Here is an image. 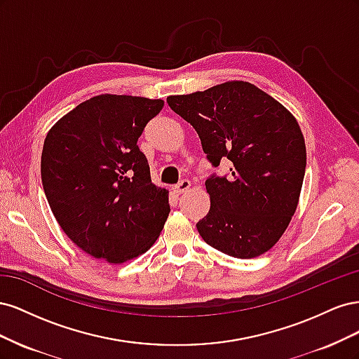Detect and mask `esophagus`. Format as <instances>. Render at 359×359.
<instances>
[{"label": "esophagus", "mask_w": 359, "mask_h": 359, "mask_svg": "<svg viewBox=\"0 0 359 359\" xmlns=\"http://www.w3.org/2000/svg\"><path fill=\"white\" fill-rule=\"evenodd\" d=\"M189 189H190V181H189V180H181L173 190H175V193L181 194V193H184V191H187Z\"/></svg>", "instance_id": "esophagus-1"}]
</instances>
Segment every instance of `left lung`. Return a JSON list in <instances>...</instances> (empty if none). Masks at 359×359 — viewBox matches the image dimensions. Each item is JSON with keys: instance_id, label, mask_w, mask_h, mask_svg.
<instances>
[{"instance_id": "left-lung-1", "label": "left lung", "mask_w": 359, "mask_h": 359, "mask_svg": "<svg viewBox=\"0 0 359 359\" xmlns=\"http://www.w3.org/2000/svg\"><path fill=\"white\" fill-rule=\"evenodd\" d=\"M170 109L196 130L214 168L205 181L211 208L196 227L203 241L238 259L264 255L283 235L298 206L306 142L283 104L244 81L168 97Z\"/></svg>"}]
</instances>
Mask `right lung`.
I'll use <instances>...</instances> for the list:
<instances>
[{
    "instance_id": "add662e5",
    "label": "right lung",
    "mask_w": 359,
    "mask_h": 359,
    "mask_svg": "<svg viewBox=\"0 0 359 359\" xmlns=\"http://www.w3.org/2000/svg\"><path fill=\"white\" fill-rule=\"evenodd\" d=\"M163 100L102 94L53 126L41 153V182L70 240L97 259L123 264L156 243L170 212L168 190L151 182L137 147Z\"/></svg>"
}]
</instances>
